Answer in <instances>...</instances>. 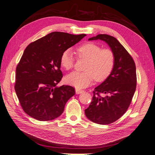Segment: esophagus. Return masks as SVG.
Here are the masks:
<instances>
[{"instance_id": "esophagus-1", "label": "esophagus", "mask_w": 155, "mask_h": 155, "mask_svg": "<svg viewBox=\"0 0 155 155\" xmlns=\"http://www.w3.org/2000/svg\"><path fill=\"white\" fill-rule=\"evenodd\" d=\"M75 91H76V94H81L84 93L83 90H80V89H78V88H77V89L75 90Z\"/></svg>"}]
</instances>
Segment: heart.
Returning <instances> with one entry per match:
<instances>
[{
    "label": "heart",
    "instance_id": "obj_1",
    "mask_svg": "<svg viewBox=\"0 0 155 155\" xmlns=\"http://www.w3.org/2000/svg\"><path fill=\"white\" fill-rule=\"evenodd\" d=\"M78 57L87 59L84 72H73L64 78L66 83L77 88H83L90 85L94 78L101 82L106 80L113 71L114 54L108 48H101L93 42H86L77 48ZM61 67L68 71L74 66V57L71 49L62 52L60 58Z\"/></svg>",
    "mask_w": 155,
    "mask_h": 155
}]
</instances>
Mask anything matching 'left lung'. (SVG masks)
<instances>
[{
  "label": "left lung",
  "instance_id": "1",
  "mask_svg": "<svg viewBox=\"0 0 155 155\" xmlns=\"http://www.w3.org/2000/svg\"><path fill=\"white\" fill-rule=\"evenodd\" d=\"M94 40L108 44L115 61L109 77L94 88L92 102L84 113L93 123L108 124L123 116L132 101L137 87L136 66L132 57L116 38L100 34L88 38ZM101 93L106 96L101 97Z\"/></svg>",
  "mask_w": 155,
  "mask_h": 155
}]
</instances>
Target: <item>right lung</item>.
Returning <instances> with one entry per match:
<instances>
[{"instance_id": "right-lung-1", "label": "right lung", "mask_w": 155, "mask_h": 155, "mask_svg": "<svg viewBox=\"0 0 155 155\" xmlns=\"http://www.w3.org/2000/svg\"><path fill=\"white\" fill-rule=\"evenodd\" d=\"M85 36L52 32L25 48L16 67L15 89L22 109L29 116L47 121L63 113L75 91L71 86L57 87L62 78L60 58L62 52Z\"/></svg>"}]
</instances>
